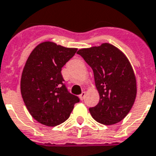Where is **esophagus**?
Masks as SVG:
<instances>
[{
    "mask_svg": "<svg viewBox=\"0 0 156 156\" xmlns=\"http://www.w3.org/2000/svg\"><path fill=\"white\" fill-rule=\"evenodd\" d=\"M85 96H86V93H85V92H83V93L79 95V98L81 99L82 101H83V100L85 98Z\"/></svg>",
    "mask_w": 156,
    "mask_h": 156,
    "instance_id": "obj_1",
    "label": "esophagus"
}]
</instances>
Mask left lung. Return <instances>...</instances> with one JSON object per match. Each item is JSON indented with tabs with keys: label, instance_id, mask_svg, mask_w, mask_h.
Segmentation results:
<instances>
[{
	"label": "left lung",
	"instance_id": "1",
	"mask_svg": "<svg viewBox=\"0 0 156 156\" xmlns=\"http://www.w3.org/2000/svg\"><path fill=\"white\" fill-rule=\"evenodd\" d=\"M77 54L93 69L100 96L98 105L89 108L93 119L103 125L121 122L129 113L136 96V80L127 58L107 43L79 49Z\"/></svg>",
	"mask_w": 156,
	"mask_h": 156
}]
</instances>
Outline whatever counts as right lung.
Returning <instances> with one entry per match:
<instances>
[{"mask_svg": "<svg viewBox=\"0 0 156 156\" xmlns=\"http://www.w3.org/2000/svg\"><path fill=\"white\" fill-rule=\"evenodd\" d=\"M77 49L44 42L31 52L23 69L20 92L29 112L38 122L55 126L65 122L79 101L63 83L61 70Z\"/></svg>", "mask_w": 156, "mask_h": 156, "instance_id": "obj_1", "label": "right lung"}]
</instances>
